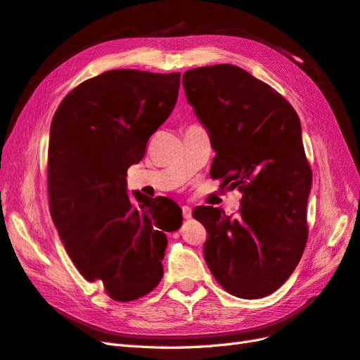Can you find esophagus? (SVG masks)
<instances>
[{"label": "esophagus", "instance_id": "esophagus-1", "mask_svg": "<svg viewBox=\"0 0 360 360\" xmlns=\"http://www.w3.org/2000/svg\"><path fill=\"white\" fill-rule=\"evenodd\" d=\"M181 213H183V217H184V219H191V216H192L191 207H188V205H183V207H181Z\"/></svg>", "mask_w": 360, "mask_h": 360}]
</instances>
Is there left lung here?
<instances>
[{
    "label": "left lung",
    "mask_w": 360,
    "mask_h": 360,
    "mask_svg": "<svg viewBox=\"0 0 360 360\" xmlns=\"http://www.w3.org/2000/svg\"><path fill=\"white\" fill-rule=\"evenodd\" d=\"M183 86L216 151L210 176L243 197L237 216L192 212L207 230L204 259L222 288L242 299L276 291L308 240L312 171L300 120L275 89L231 64L184 72Z\"/></svg>",
    "instance_id": "8db88e82"
}]
</instances>
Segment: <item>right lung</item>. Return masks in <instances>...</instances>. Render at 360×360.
<instances>
[{"instance_id": "obj_1", "label": "right lung", "mask_w": 360, "mask_h": 360, "mask_svg": "<svg viewBox=\"0 0 360 360\" xmlns=\"http://www.w3.org/2000/svg\"><path fill=\"white\" fill-rule=\"evenodd\" d=\"M180 73L108 70L81 82L52 118L48 197L70 259L101 281L115 302L155 290L163 276L167 233L181 225L169 198L127 193V168L177 102Z\"/></svg>"}]
</instances>
